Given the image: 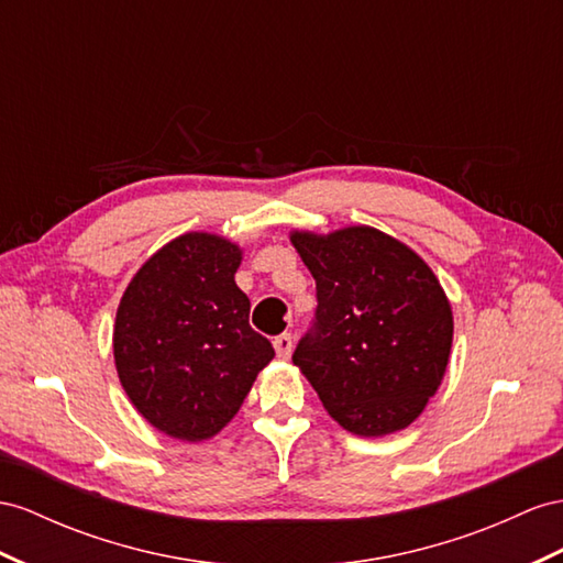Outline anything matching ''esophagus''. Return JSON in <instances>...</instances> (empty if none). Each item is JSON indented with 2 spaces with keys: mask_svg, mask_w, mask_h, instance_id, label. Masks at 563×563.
Returning a JSON list of instances; mask_svg holds the SVG:
<instances>
[{
  "mask_svg": "<svg viewBox=\"0 0 563 563\" xmlns=\"http://www.w3.org/2000/svg\"><path fill=\"white\" fill-rule=\"evenodd\" d=\"M273 347H276V354H278L280 358H290L292 347H295L292 335H290V333H283V335H278L276 340H273Z\"/></svg>",
  "mask_w": 563,
  "mask_h": 563,
  "instance_id": "esophagus-1",
  "label": "esophagus"
}]
</instances>
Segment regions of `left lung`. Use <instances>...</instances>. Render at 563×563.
Wrapping results in <instances>:
<instances>
[{
  "instance_id": "left-lung-1",
  "label": "left lung",
  "mask_w": 563,
  "mask_h": 563,
  "mask_svg": "<svg viewBox=\"0 0 563 563\" xmlns=\"http://www.w3.org/2000/svg\"><path fill=\"white\" fill-rule=\"evenodd\" d=\"M290 240L319 299L295 366L354 435L407 428L450 362L452 307L435 273L407 244L368 225Z\"/></svg>"
}]
</instances>
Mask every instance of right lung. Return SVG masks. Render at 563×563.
<instances>
[{
	"label": "right lung",
	"instance_id": "right-lung-1",
	"mask_svg": "<svg viewBox=\"0 0 563 563\" xmlns=\"http://www.w3.org/2000/svg\"><path fill=\"white\" fill-rule=\"evenodd\" d=\"M240 258L225 238L187 233L158 250L121 297L113 328L121 385L168 438H213L276 356L250 325V299L235 285Z\"/></svg>",
	"mask_w": 563,
	"mask_h": 563
}]
</instances>
